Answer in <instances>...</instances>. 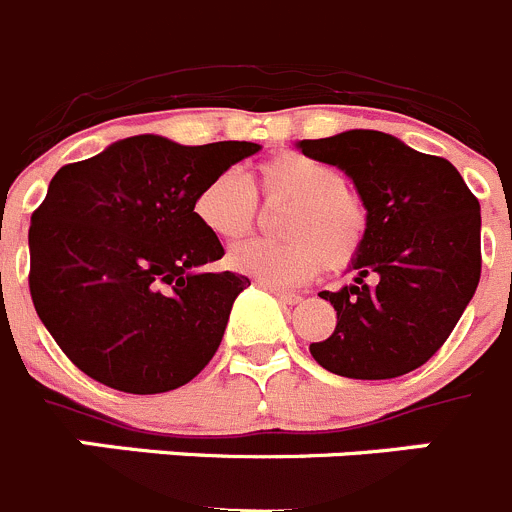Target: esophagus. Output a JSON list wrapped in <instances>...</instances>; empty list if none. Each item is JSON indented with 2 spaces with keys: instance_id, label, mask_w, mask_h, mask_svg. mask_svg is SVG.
I'll return each instance as SVG.
<instances>
[{
  "instance_id": "1",
  "label": "esophagus",
  "mask_w": 512,
  "mask_h": 512,
  "mask_svg": "<svg viewBox=\"0 0 512 512\" xmlns=\"http://www.w3.org/2000/svg\"><path fill=\"white\" fill-rule=\"evenodd\" d=\"M269 289L271 294H274L276 299H279V302H284V304H297V302H302V297H299V294H292V292H279V289H271V287H266Z\"/></svg>"
}]
</instances>
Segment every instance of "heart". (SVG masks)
<instances>
[{
    "label": "heart",
    "instance_id": "1",
    "mask_svg": "<svg viewBox=\"0 0 512 512\" xmlns=\"http://www.w3.org/2000/svg\"><path fill=\"white\" fill-rule=\"evenodd\" d=\"M287 203L279 233L287 241L236 246L228 264L271 289H292L327 269H348L368 236V208L340 170L302 152H276L256 164L253 180L236 170L210 177L195 195L192 213L218 241H241L259 220V198Z\"/></svg>",
    "mask_w": 512,
    "mask_h": 512
}]
</instances>
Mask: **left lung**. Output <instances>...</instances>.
I'll return each mask as SVG.
<instances>
[{
    "label": "left lung",
    "mask_w": 512,
    "mask_h": 512,
    "mask_svg": "<svg viewBox=\"0 0 512 512\" xmlns=\"http://www.w3.org/2000/svg\"><path fill=\"white\" fill-rule=\"evenodd\" d=\"M299 149L345 170L368 208L355 281L320 294L337 312L335 332L309 353L330 373L358 381L421 368L480 284V203L452 162L383 131L304 139Z\"/></svg>",
    "instance_id": "left-lung-1"
}]
</instances>
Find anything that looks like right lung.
<instances>
[{
	"label": "right lung",
	"instance_id": "right-lung-1",
	"mask_svg": "<svg viewBox=\"0 0 512 512\" xmlns=\"http://www.w3.org/2000/svg\"><path fill=\"white\" fill-rule=\"evenodd\" d=\"M251 142L129 137L65 164L32 213L30 294L70 363L124 393L190 383L218 350L243 274H200L223 246L192 213L200 187Z\"/></svg>",
	"mask_w": 512,
	"mask_h": 512
}]
</instances>
